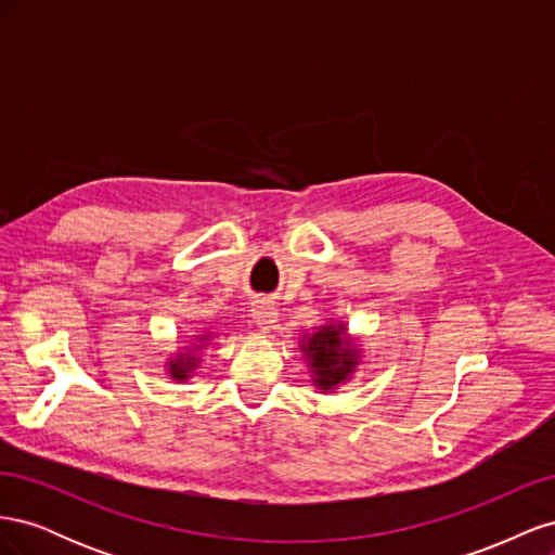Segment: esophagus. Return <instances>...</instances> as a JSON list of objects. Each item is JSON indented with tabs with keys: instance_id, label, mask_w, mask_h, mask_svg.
Here are the masks:
<instances>
[{
	"instance_id": "esophagus-1",
	"label": "esophagus",
	"mask_w": 555,
	"mask_h": 555,
	"mask_svg": "<svg viewBox=\"0 0 555 555\" xmlns=\"http://www.w3.org/2000/svg\"><path fill=\"white\" fill-rule=\"evenodd\" d=\"M251 319H255V324L261 331H271L278 322V308L273 300H268V298L255 300V304H251Z\"/></svg>"
}]
</instances>
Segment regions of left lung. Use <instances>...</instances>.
<instances>
[{
    "mask_svg": "<svg viewBox=\"0 0 555 555\" xmlns=\"http://www.w3.org/2000/svg\"><path fill=\"white\" fill-rule=\"evenodd\" d=\"M300 349L308 357L314 386L324 393L347 382L359 365V349L347 340L343 324L319 326L317 333L300 343Z\"/></svg>",
    "mask_w": 555,
    "mask_h": 555,
    "instance_id": "obj_1",
    "label": "left lung"
}]
</instances>
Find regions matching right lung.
<instances>
[{"instance_id":"obj_1","label":"right lung","mask_w":555,"mask_h":555,"mask_svg":"<svg viewBox=\"0 0 555 555\" xmlns=\"http://www.w3.org/2000/svg\"><path fill=\"white\" fill-rule=\"evenodd\" d=\"M210 335L208 333H204L198 338V343H204V340H208ZM198 361L201 359H196L194 354H178L176 359H171L169 361V375L173 377V379H178V382H184L190 377V373H194V367L198 365Z\"/></svg>"}]
</instances>
